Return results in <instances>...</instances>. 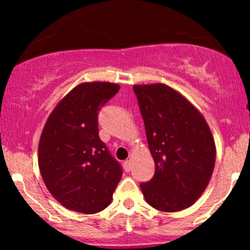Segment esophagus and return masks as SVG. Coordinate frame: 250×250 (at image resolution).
Listing matches in <instances>:
<instances>
[{
  "instance_id": "esophagus-1",
  "label": "esophagus",
  "mask_w": 250,
  "mask_h": 250,
  "mask_svg": "<svg viewBox=\"0 0 250 250\" xmlns=\"http://www.w3.org/2000/svg\"><path fill=\"white\" fill-rule=\"evenodd\" d=\"M123 168H125V171H130L131 163H130V161H129V160H125V161L123 162Z\"/></svg>"
}]
</instances>
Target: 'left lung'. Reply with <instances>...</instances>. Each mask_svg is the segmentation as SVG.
Wrapping results in <instances>:
<instances>
[{"label": "left lung", "instance_id": "obj_1", "mask_svg": "<svg viewBox=\"0 0 250 250\" xmlns=\"http://www.w3.org/2000/svg\"><path fill=\"white\" fill-rule=\"evenodd\" d=\"M155 161L153 179L140 185L151 207L179 211L207 188L214 170L215 142L205 117L180 93L162 83L134 85Z\"/></svg>", "mask_w": 250, "mask_h": 250}]
</instances>
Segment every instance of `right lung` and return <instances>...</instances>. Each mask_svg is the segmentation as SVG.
Masks as SVG:
<instances>
[{
	"label": "right lung",
	"mask_w": 250,
	"mask_h": 250,
	"mask_svg": "<svg viewBox=\"0 0 250 250\" xmlns=\"http://www.w3.org/2000/svg\"><path fill=\"white\" fill-rule=\"evenodd\" d=\"M109 82L77 85L48 117L39 145L45 187L70 210L95 214L107 208L122 167L99 136L100 110L119 91Z\"/></svg>",
	"instance_id": "1"
}]
</instances>
